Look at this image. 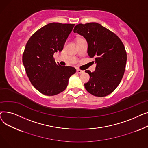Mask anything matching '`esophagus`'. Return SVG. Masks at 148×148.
<instances>
[{"mask_svg": "<svg viewBox=\"0 0 148 148\" xmlns=\"http://www.w3.org/2000/svg\"><path fill=\"white\" fill-rule=\"evenodd\" d=\"M77 73H79V74H82V73H84V71H82V70H80L79 69H77Z\"/></svg>", "mask_w": 148, "mask_h": 148, "instance_id": "1", "label": "esophagus"}]
</instances>
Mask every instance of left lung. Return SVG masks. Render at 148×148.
I'll use <instances>...</instances> for the list:
<instances>
[{
	"label": "left lung",
	"mask_w": 148,
	"mask_h": 148,
	"mask_svg": "<svg viewBox=\"0 0 148 148\" xmlns=\"http://www.w3.org/2000/svg\"><path fill=\"white\" fill-rule=\"evenodd\" d=\"M74 32L83 36L88 42V54L95 58V71L86 70L89 81L84 88L99 97L111 94L119 84L125 72L127 53L120 38L97 23L79 24Z\"/></svg>",
	"instance_id": "obj_1"
}]
</instances>
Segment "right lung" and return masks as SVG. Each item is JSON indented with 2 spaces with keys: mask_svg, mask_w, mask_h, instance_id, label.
I'll list each match as a JSON object with an SVG mask.
<instances>
[{
  "mask_svg": "<svg viewBox=\"0 0 148 148\" xmlns=\"http://www.w3.org/2000/svg\"><path fill=\"white\" fill-rule=\"evenodd\" d=\"M74 24L51 23L37 30L28 40L23 54V64L31 83L41 94L52 96L63 92L74 67L60 66L53 58L62 51Z\"/></svg>",
  "mask_w": 148,
  "mask_h": 148,
  "instance_id": "obj_1",
  "label": "right lung"
}]
</instances>
